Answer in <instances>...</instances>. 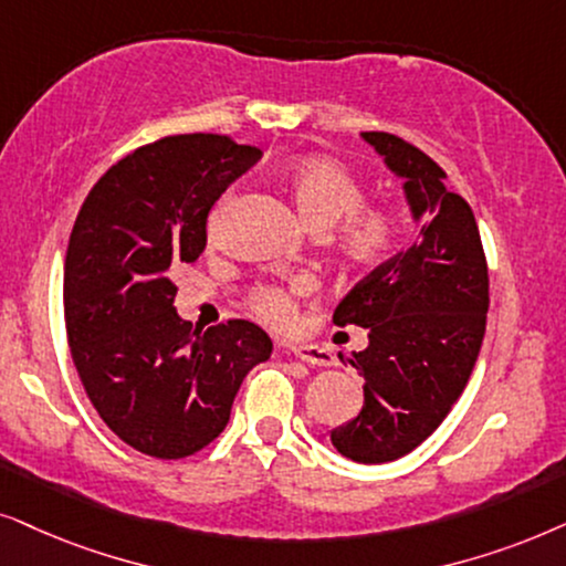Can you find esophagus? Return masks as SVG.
Masks as SVG:
<instances>
[{
    "label": "esophagus",
    "mask_w": 566,
    "mask_h": 566,
    "mask_svg": "<svg viewBox=\"0 0 566 566\" xmlns=\"http://www.w3.org/2000/svg\"><path fill=\"white\" fill-rule=\"evenodd\" d=\"M290 352L295 354L300 361H305V365H318V367L334 365V357L315 344H295V346H290Z\"/></svg>",
    "instance_id": "34e87169"
}]
</instances>
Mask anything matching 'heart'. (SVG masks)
I'll list each match as a JSON object with an SVG mask.
<instances>
[{
  "label": "heart",
  "instance_id": "1",
  "mask_svg": "<svg viewBox=\"0 0 566 566\" xmlns=\"http://www.w3.org/2000/svg\"><path fill=\"white\" fill-rule=\"evenodd\" d=\"M282 184L295 201L300 217L313 230L334 228V248L349 266H375L394 248L398 238V217L386 205H361L365 188L352 170L334 157H300L282 172ZM297 284L295 290H303ZM255 315L271 323H287L295 313L290 290L259 284L251 292Z\"/></svg>",
  "mask_w": 566,
  "mask_h": 566
}]
</instances>
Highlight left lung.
<instances>
[{"mask_svg": "<svg viewBox=\"0 0 566 566\" xmlns=\"http://www.w3.org/2000/svg\"><path fill=\"white\" fill-rule=\"evenodd\" d=\"M361 139L403 180L419 238L361 279L334 313L336 326L367 328L349 365L365 378L357 417L331 442L357 463H388L421 446L461 398L486 331L489 271L476 217L446 188V170L386 132Z\"/></svg>", "mask_w": 566, "mask_h": 566, "instance_id": "left-lung-1", "label": "left lung"}]
</instances>
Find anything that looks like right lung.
<instances>
[{
  "instance_id": "obj_1",
  "label": "right lung",
  "mask_w": 566,
  "mask_h": 566,
  "mask_svg": "<svg viewBox=\"0 0 566 566\" xmlns=\"http://www.w3.org/2000/svg\"><path fill=\"white\" fill-rule=\"evenodd\" d=\"M261 149L220 134L139 147L93 186L64 261L74 367L101 419L139 453L176 461L228 427L240 382L271 354L251 321L201 334L172 307L178 266L207 245V217Z\"/></svg>"
}]
</instances>
